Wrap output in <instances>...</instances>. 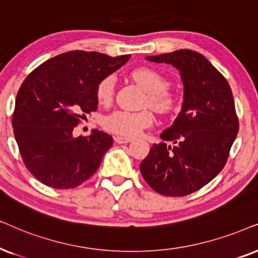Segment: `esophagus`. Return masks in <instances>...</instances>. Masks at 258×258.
Instances as JSON below:
<instances>
[{"instance_id":"esophagus-1","label":"esophagus","mask_w":258,"mask_h":258,"mask_svg":"<svg viewBox=\"0 0 258 258\" xmlns=\"http://www.w3.org/2000/svg\"><path fill=\"white\" fill-rule=\"evenodd\" d=\"M132 140H133L132 138H127V137H119V136L114 137V142L116 144H126V143L132 142Z\"/></svg>"}]
</instances>
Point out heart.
Instances as JSON below:
<instances>
[{"instance_id":"b5f03b06","label":"heart","mask_w":258,"mask_h":258,"mask_svg":"<svg viewBox=\"0 0 258 258\" xmlns=\"http://www.w3.org/2000/svg\"><path fill=\"white\" fill-rule=\"evenodd\" d=\"M131 77L146 91L144 105L150 106L159 113H169L174 108L177 99L169 91L170 81L160 72L151 67H140L132 72ZM115 84L116 79L112 74L99 81L97 99L101 105L111 104L114 98ZM153 121V114L149 109L139 112L115 109L105 116L102 125L107 131L115 135L133 137L152 126Z\"/></svg>"}]
</instances>
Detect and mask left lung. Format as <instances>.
<instances>
[{"label": "left lung", "instance_id": "1", "mask_svg": "<svg viewBox=\"0 0 258 258\" xmlns=\"http://www.w3.org/2000/svg\"><path fill=\"white\" fill-rule=\"evenodd\" d=\"M180 72L184 101L173 125L160 135L140 164V172L154 191L183 197L205 186L221 172L238 133L232 92L226 79L201 53L180 49L146 56Z\"/></svg>", "mask_w": 258, "mask_h": 258}]
</instances>
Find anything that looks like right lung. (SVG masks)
I'll return each instance as SVG.
<instances>
[{"mask_svg":"<svg viewBox=\"0 0 258 258\" xmlns=\"http://www.w3.org/2000/svg\"><path fill=\"white\" fill-rule=\"evenodd\" d=\"M98 51L72 50L35 68L16 95L13 127L22 160L47 186L73 188L100 166L113 145L107 133L73 136L86 115L98 109L97 86L128 61Z\"/></svg>","mask_w":258,"mask_h":258,"instance_id":"1","label":"right lung"}]
</instances>
